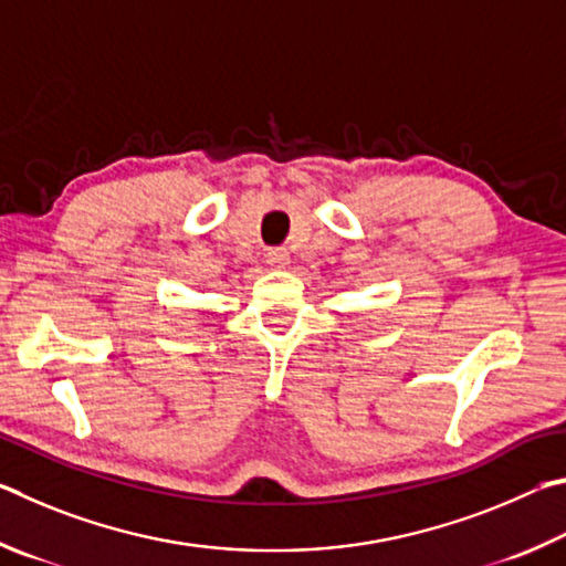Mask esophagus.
<instances>
[{
    "label": "esophagus",
    "instance_id": "esophagus-1",
    "mask_svg": "<svg viewBox=\"0 0 566 566\" xmlns=\"http://www.w3.org/2000/svg\"><path fill=\"white\" fill-rule=\"evenodd\" d=\"M265 263L273 265V268H285L291 263V253L285 251V248H268Z\"/></svg>",
    "mask_w": 566,
    "mask_h": 566
}]
</instances>
